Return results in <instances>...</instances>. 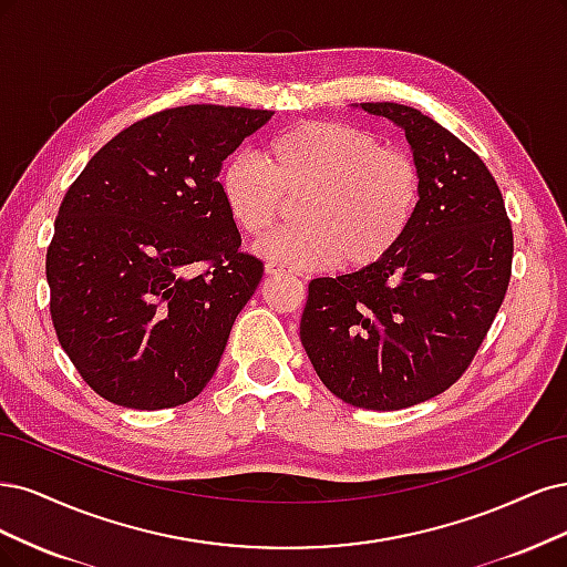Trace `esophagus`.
<instances>
[{
  "instance_id": "34e87169",
  "label": "esophagus",
  "mask_w": 567,
  "mask_h": 567,
  "mask_svg": "<svg viewBox=\"0 0 567 567\" xmlns=\"http://www.w3.org/2000/svg\"><path fill=\"white\" fill-rule=\"evenodd\" d=\"M285 268L282 266H276V264H268L266 266V276H270V278H278V276H285Z\"/></svg>"
}]
</instances>
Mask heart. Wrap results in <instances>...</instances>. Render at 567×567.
Instances as JSON below:
<instances>
[{
	"instance_id": "heart-1",
	"label": "heart",
	"mask_w": 567,
	"mask_h": 567,
	"mask_svg": "<svg viewBox=\"0 0 567 567\" xmlns=\"http://www.w3.org/2000/svg\"><path fill=\"white\" fill-rule=\"evenodd\" d=\"M264 159L266 167L249 155L230 157L218 190L230 221L247 235L270 230L289 205H301L303 226L254 247L261 259L291 270L379 264L403 243L422 199L414 157L351 124L301 122L272 138Z\"/></svg>"
}]
</instances>
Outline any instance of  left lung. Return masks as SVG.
<instances>
[{
    "mask_svg": "<svg viewBox=\"0 0 567 567\" xmlns=\"http://www.w3.org/2000/svg\"><path fill=\"white\" fill-rule=\"evenodd\" d=\"M360 111L405 132L422 172L414 221L386 259L308 285L301 343L343 403L403 410L450 389L504 301L514 233L483 159L400 103Z\"/></svg>",
    "mask_w": 567,
    "mask_h": 567,
    "instance_id": "1",
    "label": "left lung"
}]
</instances>
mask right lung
Here are the masks:
<instances>
[{"label": "right lung", "instance_id": "right-lung-1", "mask_svg": "<svg viewBox=\"0 0 567 567\" xmlns=\"http://www.w3.org/2000/svg\"><path fill=\"white\" fill-rule=\"evenodd\" d=\"M270 117L224 105L162 111L107 141L65 193L47 251L51 320L101 398L176 408L214 377L264 276L240 251L218 174Z\"/></svg>", "mask_w": 567, "mask_h": 567}]
</instances>
